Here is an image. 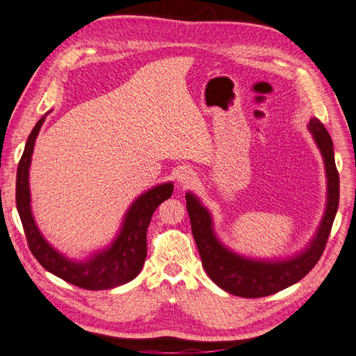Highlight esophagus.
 Returning <instances> with one entry per match:
<instances>
[{
  "label": "esophagus",
  "mask_w": 356,
  "mask_h": 356,
  "mask_svg": "<svg viewBox=\"0 0 356 356\" xmlns=\"http://www.w3.org/2000/svg\"><path fill=\"white\" fill-rule=\"evenodd\" d=\"M175 178H177L178 183H179L181 186H184V187L192 186V184L195 183V179H196L193 170L188 169V168H181V169L177 172V177H175Z\"/></svg>",
  "instance_id": "1"
}]
</instances>
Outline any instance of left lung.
I'll return each instance as SVG.
<instances>
[{
	"label": "left lung",
	"instance_id": "8db88e82",
	"mask_svg": "<svg viewBox=\"0 0 356 356\" xmlns=\"http://www.w3.org/2000/svg\"><path fill=\"white\" fill-rule=\"evenodd\" d=\"M317 148L322 152L327 178V201L323 219L309 245L287 259H254L232 252L216 237L210 211L193 193H186L192 232L207 275L214 284L240 298H264L296 284L322 257L331 232L340 199V178L335 166L332 138L318 119L308 124Z\"/></svg>",
	"mask_w": 356,
	"mask_h": 356
}]
</instances>
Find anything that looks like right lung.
<instances>
[{
  "mask_svg": "<svg viewBox=\"0 0 356 356\" xmlns=\"http://www.w3.org/2000/svg\"><path fill=\"white\" fill-rule=\"evenodd\" d=\"M45 120L40 118L25 143V149L16 173V208L29 241V248L34 258L48 272L63 281L86 290H106L133 281L140 273L146 259V231H148L152 214L161 202L172 196L173 184L164 183L149 188L138 196L128 208L118 237L101 252L93 254L84 261H74L66 258L51 246L42 236L31 213V197L29 170L34 142Z\"/></svg>",
  "mask_w": 356,
  "mask_h": 356,
  "instance_id": "right-lung-1",
  "label": "right lung"
}]
</instances>
